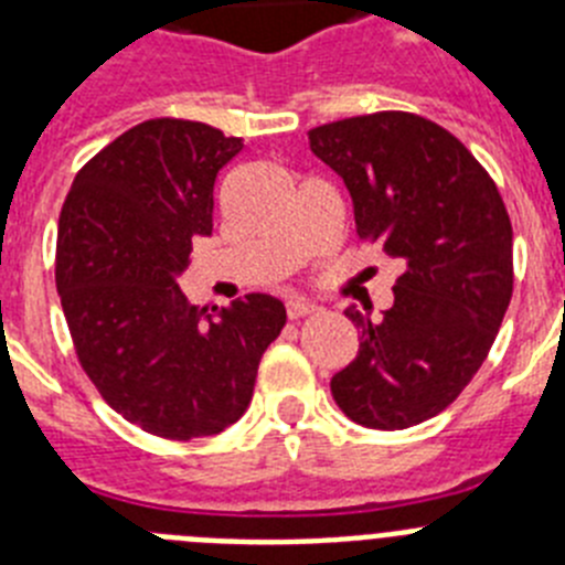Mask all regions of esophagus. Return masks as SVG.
Returning <instances> with one entry per match:
<instances>
[{
    "label": "esophagus",
    "instance_id": "34e87169",
    "mask_svg": "<svg viewBox=\"0 0 565 565\" xmlns=\"http://www.w3.org/2000/svg\"><path fill=\"white\" fill-rule=\"evenodd\" d=\"M313 311H317V308H313L311 302H306V299H288V302H286V313H288V319H291V322L311 317Z\"/></svg>",
    "mask_w": 565,
    "mask_h": 565
}]
</instances>
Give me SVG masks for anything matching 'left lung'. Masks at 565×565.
I'll return each mask as SVG.
<instances>
[{
	"label": "left lung",
	"mask_w": 565,
	"mask_h": 565,
	"mask_svg": "<svg viewBox=\"0 0 565 565\" xmlns=\"http://www.w3.org/2000/svg\"><path fill=\"white\" fill-rule=\"evenodd\" d=\"M308 147L353 198L362 243L404 268L379 322L344 311L362 348L333 402L371 430L447 411L472 382L512 299V223L495 181L456 135L382 109L308 129Z\"/></svg>",
	"instance_id": "1"
}]
</instances>
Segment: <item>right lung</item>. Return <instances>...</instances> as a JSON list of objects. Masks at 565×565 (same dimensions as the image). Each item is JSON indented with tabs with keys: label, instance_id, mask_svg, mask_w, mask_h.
Masks as SVG:
<instances>
[{
	"label": "right lung",
	"instance_id": "obj_1",
	"mask_svg": "<svg viewBox=\"0 0 565 565\" xmlns=\"http://www.w3.org/2000/svg\"><path fill=\"white\" fill-rule=\"evenodd\" d=\"M239 149L209 124L149 118L78 169L58 217L56 288L78 364L115 413L169 441L232 427L286 326L268 294L206 313L178 288Z\"/></svg>",
	"mask_w": 565,
	"mask_h": 565
}]
</instances>
